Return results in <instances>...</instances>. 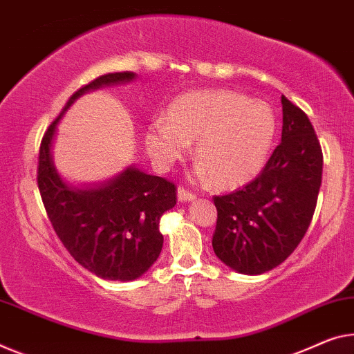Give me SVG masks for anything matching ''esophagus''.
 <instances>
[{"label":"esophagus","mask_w":354,"mask_h":354,"mask_svg":"<svg viewBox=\"0 0 354 354\" xmlns=\"http://www.w3.org/2000/svg\"><path fill=\"white\" fill-rule=\"evenodd\" d=\"M177 198H178V201H193L196 198V194L193 192H188V189L180 187L177 189Z\"/></svg>","instance_id":"34e87169"}]
</instances>
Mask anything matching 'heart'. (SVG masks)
<instances>
[{
    "instance_id": "heart-1",
    "label": "heart",
    "mask_w": 354,
    "mask_h": 354,
    "mask_svg": "<svg viewBox=\"0 0 354 354\" xmlns=\"http://www.w3.org/2000/svg\"><path fill=\"white\" fill-rule=\"evenodd\" d=\"M277 131L268 102L227 88L187 91L145 131V149L162 169L182 160L194 142L196 174L234 188L263 169Z\"/></svg>"
}]
</instances>
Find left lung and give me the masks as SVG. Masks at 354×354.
<instances>
[{"label":"left lung","mask_w":354,"mask_h":354,"mask_svg":"<svg viewBox=\"0 0 354 354\" xmlns=\"http://www.w3.org/2000/svg\"><path fill=\"white\" fill-rule=\"evenodd\" d=\"M281 142L259 176L236 192L214 196L212 247L231 269L264 274L301 243L313 218L323 176V151L302 109L281 96Z\"/></svg>","instance_id":"left-lung-1"}]
</instances>
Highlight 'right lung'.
Returning <instances> with one entry per match:
<instances>
[{"instance_id":"right-lung-1","label":"right lung","mask_w":354,"mask_h":354,"mask_svg":"<svg viewBox=\"0 0 354 354\" xmlns=\"http://www.w3.org/2000/svg\"><path fill=\"white\" fill-rule=\"evenodd\" d=\"M133 79L129 71L111 73L75 91L47 128L37 161V187L53 231L71 257L104 280H134L155 263L162 248L160 218L176 205L177 188L138 167L96 188L68 187L53 166L52 140L59 118L80 95Z\"/></svg>"}]
</instances>
